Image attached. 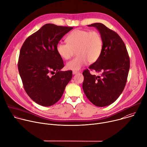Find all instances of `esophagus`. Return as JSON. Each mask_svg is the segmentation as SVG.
<instances>
[{
	"mask_svg": "<svg viewBox=\"0 0 147 147\" xmlns=\"http://www.w3.org/2000/svg\"><path fill=\"white\" fill-rule=\"evenodd\" d=\"M78 73H79V71H73V74H76Z\"/></svg>",
	"mask_w": 147,
	"mask_h": 147,
	"instance_id": "1",
	"label": "esophagus"
}]
</instances>
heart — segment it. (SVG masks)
I'll return each mask as SVG.
<instances>
[{
  "label": "heart",
  "mask_w": 147,
  "mask_h": 147,
  "mask_svg": "<svg viewBox=\"0 0 147 147\" xmlns=\"http://www.w3.org/2000/svg\"><path fill=\"white\" fill-rule=\"evenodd\" d=\"M66 41L67 44L58 43L56 51L65 60L70 59L76 51L77 56L67 62L66 65L68 70H78L88 62L94 63L102 53L103 40L97 31L74 30L67 36Z\"/></svg>",
  "instance_id": "obj_1"
}]
</instances>
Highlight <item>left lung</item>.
I'll use <instances>...</instances> for the list:
<instances>
[{"mask_svg":"<svg viewBox=\"0 0 147 147\" xmlns=\"http://www.w3.org/2000/svg\"><path fill=\"white\" fill-rule=\"evenodd\" d=\"M99 32L103 48L99 58L83 71L82 89L94 105L108 106L122 93L130 69V59L124 42L120 36L102 23H94ZM100 72L101 76L91 75L89 70Z\"/></svg>","mask_w":147,"mask_h":147,"instance_id":"obj_1","label":"left lung"}]
</instances>
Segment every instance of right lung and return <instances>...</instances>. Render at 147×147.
Wrapping results in <instances>:
<instances>
[{
	"label": "right lung",
	"instance_id": "right-lung-1",
	"mask_svg": "<svg viewBox=\"0 0 147 147\" xmlns=\"http://www.w3.org/2000/svg\"><path fill=\"white\" fill-rule=\"evenodd\" d=\"M73 28L47 24L28 36L20 49L18 69L24 88L40 105L50 107L56 103L72 78L71 70H60L64 63L56 46Z\"/></svg>",
	"mask_w": 147,
	"mask_h": 147
}]
</instances>
